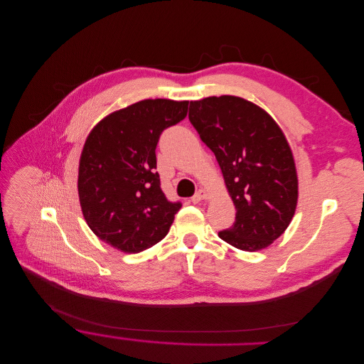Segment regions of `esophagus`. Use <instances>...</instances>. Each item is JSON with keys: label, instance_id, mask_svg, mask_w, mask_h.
<instances>
[{"label": "esophagus", "instance_id": "34e87169", "mask_svg": "<svg viewBox=\"0 0 364 364\" xmlns=\"http://www.w3.org/2000/svg\"><path fill=\"white\" fill-rule=\"evenodd\" d=\"M206 198H208V192L203 191V189H199V191L192 196V202H193V203H198V202H200V200H203V199H206Z\"/></svg>", "mask_w": 364, "mask_h": 364}]
</instances>
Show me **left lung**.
Listing matches in <instances>:
<instances>
[{"instance_id":"obj_1","label":"left lung","mask_w":364,"mask_h":364,"mask_svg":"<svg viewBox=\"0 0 364 364\" xmlns=\"http://www.w3.org/2000/svg\"><path fill=\"white\" fill-rule=\"evenodd\" d=\"M189 120L220 164L237 209L234 225L218 235L242 251L268 247L291 223L299 198L284 133L267 112L237 96L191 102Z\"/></svg>"}]
</instances>
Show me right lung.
<instances>
[{
    "instance_id": "1",
    "label": "right lung",
    "mask_w": 364,
    "mask_h": 364,
    "mask_svg": "<svg viewBox=\"0 0 364 364\" xmlns=\"http://www.w3.org/2000/svg\"><path fill=\"white\" fill-rule=\"evenodd\" d=\"M186 113L188 102L141 100L109 114L87 136L77 188L85 220L102 241L136 254L169 232L182 203L165 196L155 151L162 132Z\"/></svg>"
}]
</instances>
